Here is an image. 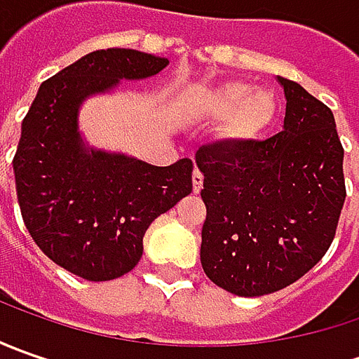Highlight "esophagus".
Instances as JSON below:
<instances>
[{"label":"esophagus","instance_id":"obj_1","mask_svg":"<svg viewBox=\"0 0 359 359\" xmlns=\"http://www.w3.org/2000/svg\"><path fill=\"white\" fill-rule=\"evenodd\" d=\"M191 184H194V194H200V189L203 187V175L200 170H196L191 175Z\"/></svg>","mask_w":359,"mask_h":359}]
</instances>
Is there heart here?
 <instances>
[{"label": "heart", "instance_id": "1", "mask_svg": "<svg viewBox=\"0 0 359 359\" xmlns=\"http://www.w3.org/2000/svg\"><path fill=\"white\" fill-rule=\"evenodd\" d=\"M191 111L203 119H222L215 137L226 147H243L268 130L278 114V100L268 88L224 81L191 93Z\"/></svg>", "mask_w": 359, "mask_h": 359}]
</instances>
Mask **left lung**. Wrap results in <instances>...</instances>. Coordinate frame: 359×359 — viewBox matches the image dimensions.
<instances>
[{
	"instance_id": "left-lung-1",
	"label": "left lung",
	"mask_w": 359,
	"mask_h": 359,
	"mask_svg": "<svg viewBox=\"0 0 359 359\" xmlns=\"http://www.w3.org/2000/svg\"><path fill=\"white\" fill-rule=\"evenodd\" d=\"M283 130L243 147L201 145V268L229 294H273L308 273L327 252L346 201L344 147L332 109L296 81Z\"/></svg>"
}]
</instances>
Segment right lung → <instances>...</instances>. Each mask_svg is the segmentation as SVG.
Wrapping results in <instances>:
<instances>
[{
    "label": "right lung",
    "instance_id": "right-lung-1",
    "mask_svg": "<svg viewBox=\"0 0 359 359\" xmlns=\"http://www.w3.org/2000/svg\"><path fill=\"white\" fill-rule=\"evenodd\" d=\"M170 63L137 49H97L39 86L13 158L21 215L39 250L90 282L137 266L151 222L191 194L194 161L158 168L91 147L79 131L88 97L145 79Z\"/></svg>",
    "mask_w": 359,
    "mask_h": 359
}]
</instances>
